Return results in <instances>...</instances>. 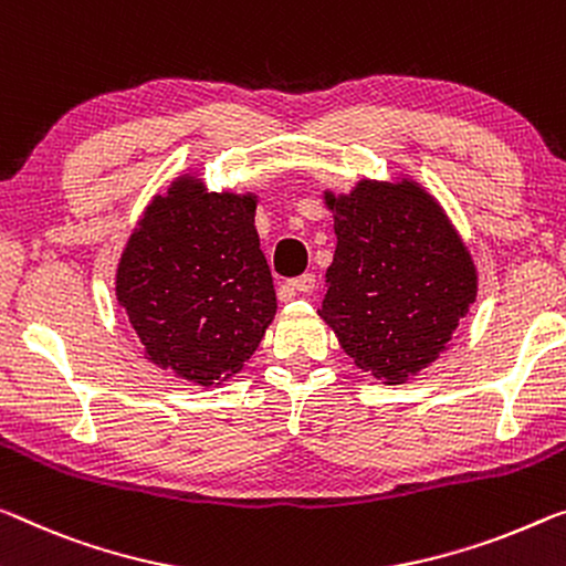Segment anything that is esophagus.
<instances>
[{"mask_svg":"<svg viewBox=\"0 0 566 566\" xmlns=\"http://www.w3.org/2000/svg\"><path fill=\"white\" fill-rule=\"evenodd\" d=\"M316 275L313 273H303L298 277H293V281L289 283V291H301V293H311L316 291Z\"/></svg>","mask_w":566,"mask_h":566,"instance_id":"1","label":"esophagus"}]
</instances>
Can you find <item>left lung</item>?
Instances as JSON below:
<instances>
[{"instance_id":"obj_1","label":"left lung","mask_w":566,"mask_h":566,"mask_svg":"<svg viewBox=\"0 0 566 566\" xmlns=\"http://www.w3.org/2000/svg\"><path fill=\"white\" fill-rule=\"evenodd\" d=\"M336 253L321 318L364 371L399 385L446 349L475 301V268L430 195L361 181L328 195Z\"/></svg>"}]
</instances>
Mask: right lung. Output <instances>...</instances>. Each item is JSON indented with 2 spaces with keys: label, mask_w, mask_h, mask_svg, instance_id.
I'll use <instances>...</instances> for the list:
<instances>
[{
  "label": "right lung",
  "mask_w": 566,
  "mask_h": 566,
  "mask_svg": "<svg viewBox=\"0 0 566 566\" xmlns=\"http://www.w3.org/2000/svg\"><path fill=\"white\" fill-rule=\"evenodd\" d=\"M116 293L156 367L202 387L232 377L277 308L255 199L179 179L128 240Z\"/></svg>",
  "instance_id": "obj_1"
}]
</instances>
